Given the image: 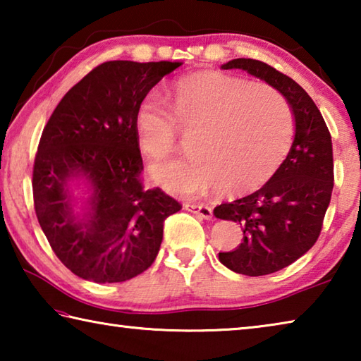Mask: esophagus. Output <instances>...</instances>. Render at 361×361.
Here are the masks:
<instances>
[{
	"label": "esophagus",
	"mask_w": 361,
	"mask_h": 361,
	"mask_svg": "<svg viewBox=\"0 0 361 361\" xmlns=\"http://www.w3.org/2000/svg\"><path fill=\"white\" fill-rule=\"evenodd\" d=\"M185 210L194 213L195 216L202 219H212L213 218V210L209 205H199V204H185Z\"/></svg>",
	"instance_id": "obj_1"
}]
</instances>
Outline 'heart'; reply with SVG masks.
Listing matches in <instances>:
<instances>
[{
	"label": "heart",
	"instance_id": "1",
	"mask_svg": "<svg viewBox=\"0 0 361 361\" xmlns=\"http://www.w3.org/2000/svg\"><path fill=\"white\" fill-rule=\"evenodd\" d=\"M169 105L172 112L159 95L143 97L133 126L140 149L151 161L172 154L180 132L188 137L191 156L152 167L154 180L170 194L255 191L276 175L290 151V108L266 84L199 71L170 87Z\"/></svg>",
	"mask_w": 361,
	"mask_h": 361
}]
</instances>
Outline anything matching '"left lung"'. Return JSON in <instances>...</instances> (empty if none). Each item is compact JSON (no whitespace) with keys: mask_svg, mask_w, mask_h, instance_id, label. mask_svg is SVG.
Wrapping results in <instances>:
<instances>
[{"mask_svg":"<svg viewBox=\"0 0 361 361\" xmlns=\"http://www.w3.org/2000/svg\"><path fill=\"white\" fill-rule=\"evenodd\" d=\"M221 68L266 81L283 95L295 118V138L276 175L258 191L213 212L243 231L239 247L218 255L221 264L243 276H267L301 258L319 239L334 181L331 135L307 92L271 65L234 59Z\"/></svg>","mask_w":361,"mask_h":361,"instance_id":"8db88e82","label":"left lung"}]
</instances>
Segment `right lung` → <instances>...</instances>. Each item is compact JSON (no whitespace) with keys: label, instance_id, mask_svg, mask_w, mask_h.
Segmentation results:
<instances>
[{"label":"right lung","instance_id":"add662e5","mask_svg":"<svg viewBox=\"0 0 361 361\" xmlns=\"http://www.w3.org/2000/svg\"><path fill=\"white\" fill-rule=\"evenodd\" d=\"M181 62L113 60L68 90L42 130L33 167L35 212L57 258L84 280L126 282L146 271L162 243L164 221L181 205L145 189L135 135L143 97ZM88 197L76 211L72 186Z\"/></svg>","mask_w":361,"mask_h":361}]
</instances>
